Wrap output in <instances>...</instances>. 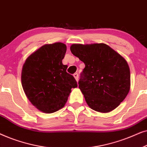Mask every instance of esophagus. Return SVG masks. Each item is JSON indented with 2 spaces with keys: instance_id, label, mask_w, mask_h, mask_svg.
Listing matches in <instances>:
<instances>
[{
  "instance_id": "1",
  "label": "esophagus",
  "mask_w": 147,
  "mask_h": 147,
  "mask_svg": "<svg viewBox=\"0 0 147 147\" xmlns=\"http://www.w3.org/2000/svg\"><path fill=\"white\" fill-rule=\"evenodd\" d=\"M74 77L75 78V79H76V81H78V78H79V75H78V73H75L74 74Z\"/></svg>"
}]
</instances>
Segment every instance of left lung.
<instances>
[{
    "label": "left lung",
    "mask_w": 147,
    "mask_h": 147,
    "mask_svg": "<svg viewBox=\"0 0 147 147\" xmlns=\"http://www.w3.org/2000/svg\"><path fill=\"white\" fill-rule=\"evenodd\" d=\"M70 50L86 65L78 84L88 105L100 112L118 107L130 90V69L126 60L104 43L74 44Z\"/></svg>",
    "instance_id": "left-lung-1"
}]
</instances>
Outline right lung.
<instances>
[{"instance_id":"obj_1","label":"right lung","mask_w":147,"mask_h":147,"mask_svg":"<svg viewBox=\"0 0 147 147\" xmlns=\"http://www.w3.org/2000/svg\"><path fill=\"white\" fill-rule=\"evenodd\" d=\"M62 43L45 45L26 59L21 73L23 90L33 105L45 113H53L65 106L77 82L62 63L66 53Z\"/></svg>"}]
</instances>
